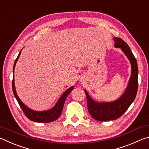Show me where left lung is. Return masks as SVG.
<instances>
[{
    "label": "left lung",
    "mask_w": 149,
    "mask_h": 149,
    "mask_svg": "<svg viewBox=\"0 0 149 149\" xmlns=\"http://www.w3.org/2000/svg\"><path fill=\"white\" fill-rule=\"evenodd\" d=\"M114 47L120 49L127 58L132 66L131 76L127 86L118 99L110 102H99L93 99L85 89L87 108L90 115L95 120L103 122L116 120L122 116L135 99L138 87V66L137 60L128 45L118 37H114Z\"/></svg>",
    "instance_id": "obj_1"
}]
</instances>
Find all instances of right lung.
Listing matches in <instances>:
<instances>
[{"label":"right lung","instance_id":"1","mask_svg":"<svg viewBox=\"0 0 149 149\" xmlns=\"http://www.w3.org/2000/svg\"><path fill=\"white\" fill-rule=\"evenodd\" d=\"M22 49L21 51L19 52V53L17 56V58L16 59L14 62V67H13V80H12V90H13V93L14 95V97L16 98L17 102L19 103V104L21 107L22 110H23L25 115L26 116V117L29 119L30 120L33 121L35 122H41V123H49L53 122V121L56 120L58 118L60 115L62 114L63 107H64L65 100L66 99L68 95H69V93L74 89V86L70 87L68 89H66L65 91L62 93L61 97L59 98V99L58 100L56 104L53 107L50 108V109L43 110V111H36L33 110L29 108L28 107L24 104V103L19 98L17 94L16 93V87H15V84H14V69L15 66H16V62H17L19 57L21 54Z\"/></svg>","mask_w":149,"mask_h":149}]
</instances>
